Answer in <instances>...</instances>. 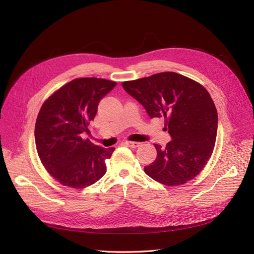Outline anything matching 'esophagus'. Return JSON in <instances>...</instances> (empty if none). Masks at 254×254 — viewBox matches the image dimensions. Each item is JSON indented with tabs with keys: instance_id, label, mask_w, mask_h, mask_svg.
Segmentation results:
<instances>
[{
	"instance_id": "34e87169",
	"label": "esophagus",
	"mask_w": 254,
	"mask_h": 254,
	"mask_svg": "<svg viewBox=\"0 0 254 254\" xmlns=\"http://www.w3.org/2000/svg\"><path fill=\"white\" fill-rule=\"evenodd\" d=\"M124 144L127 145V146H129V147L136 148V147H139L141 143H139V142H128V141H126V142H124Z\"/></svg>"
}]
</instances>
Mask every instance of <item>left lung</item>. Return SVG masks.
Here are the masks:
<instances>
[{
	"mask_svg": "<svg viewBox=\"0 0 254 254\" xmlns=\"http://www.w3.org/2000/svg\"><path fill=\"white\" fill-rule=\"evenodd\" d=\"M149 118L165 119L172 141L155 144L157 158L144 167L150 178L164 186L187 183L209 161L217 134L218 117L212 98L200 83L175 72L122 83Z\"/></svg>",
	"mask_w": 254,
	"mask_h": 254,
	"instance_id": "8db88e82",
	"label": "left lung"
}]
</instances>
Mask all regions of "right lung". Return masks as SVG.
<instances>
[{"label":"right lung","instance_id":"right-lung-1","mask_svg":"<svg viewBox=\"0 0 254 254\" xmlns=\"http://www.w3.org/2000/svg\"><path fill=\"white\" fill-rule=\"evenodd\" d=\"M117 86L103 78H77L64 84L42 105L35 126L38 155L52 177L68 188L83 189L106 174L114 147L84 140L101 99Z\"/></svg>","mask_w":254,"mask_h":254}]
</instances>
